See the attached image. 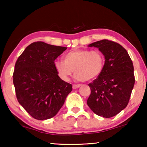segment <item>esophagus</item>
Listing matches in <instances>:
<instances>
[{"label": "esophagus", "mask_w": 147, "mask_h": 147, "mask_svg": "<svg viewBox=\"0 0 147 147\" xmlns=\"http://www.w3.org/2000/svg\"><path fill=\"white\" fill-rule=\"evenodd\" d=\"M81 85L80 84H74L73 85V89H77V88H79Z\"/></svg>", "instance_id": "obj_1"}]
</instances>
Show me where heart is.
Returning <instances> with one entry per match:
<instances>
[{"label":"heart","mask_w":147,"mask_h":147,"mask_svg":"<svg viewBox=\"0 0 147 147\" xmlns=\"http://www.w3.org/2000/svg\"><path fill=\"white\" fill-rule=\"evenodd\" d=\"M104 63L105 58L100 51L76 49L65 53L63 61L55 60L54 67L63 81L69 80L74 70L75 80L82 82L98 78L103 71Z\"/></svg>","instance_id":"1"}]
</instances>
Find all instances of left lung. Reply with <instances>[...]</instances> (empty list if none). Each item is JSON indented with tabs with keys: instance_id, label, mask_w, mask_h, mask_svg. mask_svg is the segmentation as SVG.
<instances>
[{
	"instance_id": "1",
	"label": "left lung",
	"mask_w": 147,
	"mask_h": 147,
	"mask_svg": "<svg viewBox=\"0 0 147 147\" xmlns=\"http://www.w3.org/2000/svg\"><path fill=\"white\" fill-rule=\"evenodd\" d=\"M105 57L101 74L88 84L91 94L87 104L94 113L111 118L128 105L134 85L133 63L126 50L116 42L103 39L90 44Z\"/></svg>"
}]
</instances>
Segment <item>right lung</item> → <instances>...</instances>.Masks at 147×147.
Instances as JSON below:
<instances>
[{"label":"right lung","mask_w":147,"mask_h":147,"mask_svg":"<svg viewBox=\"0 0 147 147\" xmlns=\"http://www.w3.org/2000/svg\"><path fill=\"white\" fill-rule=\"evenodd\" d=\"M67 47L34 42L18 58L13 73V84L18 102L35 119L55 116L68 94L71 84L62 80L54 61Z\"/></svg>","instance_id":"right-lung-1"}]
</instances>
